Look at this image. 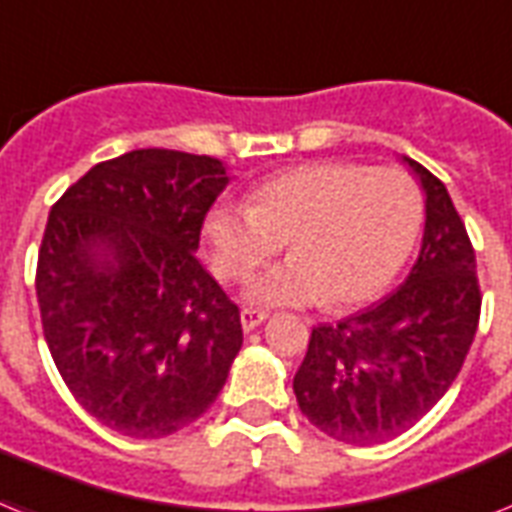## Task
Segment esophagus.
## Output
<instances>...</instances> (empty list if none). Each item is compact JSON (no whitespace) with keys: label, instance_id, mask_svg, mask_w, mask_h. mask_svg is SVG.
I'll return each mask as SVG.
<instances>
[{"label":"esophagus","instance_id":"obj_1","mask_svg":"<svg viewBox=\"0 0 512 512\" xmlns=\"http://www.w3.org/2000/svg\"><path fill=\"white\" fill-rule=\"evenodd\" d=\"M268 318V313L265 310H255V307H244L242 310V326L244 331H252V328H257L260 323Z\"/></svg>","mask_w":512,"mask_h":512}]
</instances>
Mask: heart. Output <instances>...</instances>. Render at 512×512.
<instances>
[{
	"label": "heart",
	"instance_id": "heart-1",
	"mask_svg": "<svg viewBox=\"0 0 512 512\" xmlns=\"http://www.w3.org/2000/svg\"><path fill=\"white\" fill-rule=\"evenodd\" d=\"M423 202L413 178L394 168L313 162L265 181L249 205L207 215L213 263L244 278L289 244L292 257L247 286L257 305H357L376 297L410 255Z\"/></svg>",
	"mask_w": 512,
	"mask_h": 512
}]
</instances>
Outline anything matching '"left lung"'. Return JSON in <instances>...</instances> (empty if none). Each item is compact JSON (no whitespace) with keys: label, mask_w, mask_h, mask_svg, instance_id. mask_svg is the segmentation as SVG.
Returning <instances> with one entry per match:
<instances>
[{"label":"left lung","mask_w":512,"mask_h":512,"mask_svg":"<svg viewBox=\"0 0 512 512\" xmlns=\"http://www.w3.org/2000/svg\"><path fill=\"white\" fill-rule=\"evenodd\" d=\"M426 191L421 255L405 284L363 313L313 328L294 376L307 421L344 444L405 434L458 378L479 328L476 255L450 194L405 157Z\"/></svg>","instance_id":"obj_1"}]
</instances>
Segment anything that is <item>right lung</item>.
<instances>
[{
	"label": "right lung",
	"mask_w": 512,
	"mask_h": 512,
	"mask_svg": "<svg viewBox=\"0 0 512 512\" xmlns=\"http://www.w3.org/2000/svg\"><path fill=\"white\" fill-rule=\"evenodd\" d=\"M226 184L215 157L134 149L54 202L36 265L44 339L73 397L107 429L168 436L226 384L242 318L194 255Z\"/></svg>",
	"instance_id": "right-lung-1"
}]
</instances>
